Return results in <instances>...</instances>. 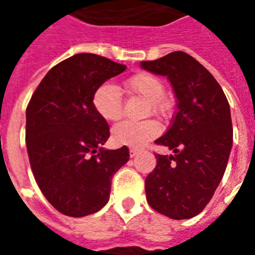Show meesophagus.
I'll use <instances>...</instances> for the list:
<instances>
[{
	"instance_id": "1",
	"label": "esophagus",
	"mask_w": 255,
	"mask_h": 255,
	"mask_svg": "<svg viewBox=\"0 0 255 255\" xmlns=\"http://www.w3.org/2000/svg\"><path fill=\"white\" fill-rule=\"evenodd\" d=\"M137 153H139V149H136V148H131V149H129V155H131V157H135Z\"/></svg>"
}]
</instances>
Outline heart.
<instances>
[{
  "label": "heart",
  "mask_w": 255,
  "mask_h": 255,
  "mask_svg": "<svg viewBox=\"0 0 255 255\" xmlns=\"http://www.w3.org/2000/svg\"><path fill=\"white\" fill-rule=\"evenodd\" d=\"M127 91L148 100V111L159 112L165 95V87L159 78L149 73H137L128 78L124 83ZM92 106L102 119L116 122L123 115V100L119 88L111 83H104L96 88L92 96ZM159 133V126L155 122H122L112 129V140L119 145L139 148L147 144Z\"/></svg>",
  "instance_id": "b5f03b06"
}]
</instances>
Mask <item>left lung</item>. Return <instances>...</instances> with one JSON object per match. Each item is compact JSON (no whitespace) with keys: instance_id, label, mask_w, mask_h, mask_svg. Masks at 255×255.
Instances as JSON below:
<instances>
[{"instance_id":"obj_1","label":"left lung","mask_w":255,"mask_h":255,"mask_svg":"<svg viewBox=\"0 0 255 255\" xmlns=\"http://www.w3.org/2000/svg\"><path fill=\"white\" fill-rule=\"evenodd\" d=\"M141 67L167 77L177 99L170 127L155 141L173 155H156V168L145 178L147 201L169 218H192L225 173L233 144L229 103L213 75L184 51L144 61Z\"/></svg>"}]
</instances>
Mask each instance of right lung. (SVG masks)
I'll return each instance as SVG.
<instances>
[{
    "label": "right lung",
    "mask_w": 255,
    "mask_h": 255,
    "mask_svg": "<svg viewBox=\"0 0 255 255\" xmlns=\"http://www.w3.org/2000/svg\"><path fill=\"white\" fill-rule=\"evenodd\" d=\"M126 66L96 54H75L54 66L26 108L30 167L47 201L70 217L96 213L110 200L112 176L129 151L106 149L110 127L92 96Z\"/></svg>",
    "instance_id": "1"
}]
</instances>
